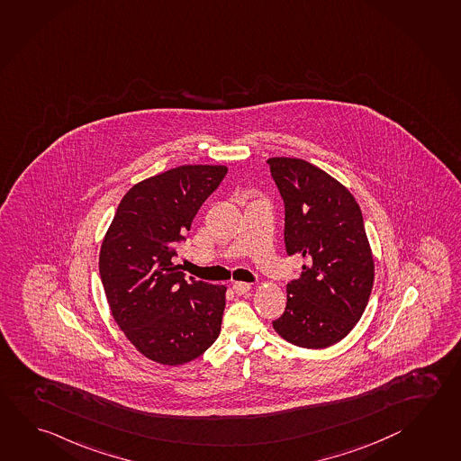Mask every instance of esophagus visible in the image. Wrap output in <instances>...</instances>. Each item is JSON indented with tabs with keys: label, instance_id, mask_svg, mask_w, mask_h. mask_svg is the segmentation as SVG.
I'll return each mask as SVG.
<instances>
[{
	"label": "esophagus",
	"instance_id": "1",
	"mask_svg": "<svg viewBox=\"0 0 461 461\" xmlns=\"http://www.w3.org/2000/svg\"><path fill=\"white\" fill-rule=\"evenodd\" d=\"M232 289H234L235 294L243 295V294L250 293L251 285H249V283H234Z\"/></svg>",
	"mask_w": 461,
	"mask_h": 461
}]
</instances>
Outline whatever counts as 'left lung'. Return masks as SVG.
Instances as JSON below:
<instances>
[{
    "label": "left lung",
    "mask_w": 461,
    "mask_h": 461,
    "mask_svg": "<svg viewBox=\"0 0 461 461\" xmlns=\"http://www.w3.org/2000/svg\"><path fill=\"white\" fill-rule=\"evenodd\" d=\"M285 200L287 255H301L277 335L305 349L339 343L357 325L372 293L375 265L357 201L335 176L295 158H269Z\"/></svg>",
    "instance_id": "1"
}]
</instances>
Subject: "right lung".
<instances>
[{
	"mask_svg": "<svg viewBox=\"0 0 461 461\" xmlns=\"http://www.w3.org/2000/svg\"><path fill=\"white\" fill-rule=\"evenodd\" d=\"M226 166H180L133 185L102 240L99 271L112 317L144 357L182 366L221 333L226 285L185 281L176 245Z\"/></svg>",
	"mask_w": 461,
	"mask_h": 461,
	"instance_id": "1",
	"label": "right lung"
}]
</instances>
